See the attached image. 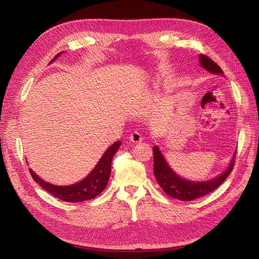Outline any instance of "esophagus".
Here are the masks:
<instances>
[{
    "mask_svg": "<svg viewBox=\"0 0 259 259\" xmlns=\"http://www.w3.org/2000/svg\"><path fill=\"white\" fill-rule=\"evenodd\" d=\"M129 141H130L131 143H133V144H139V143H141V142L143 141V137H142L140 132L134 131V132H132V133L130 134Z\"/></svg>",
    "mask_w": 259,
    "mask_h": 259,
    "instance_id": "esophagus-1",
    "label": "esophagus"
}]
</instances>
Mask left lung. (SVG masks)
<instances>
[{
    "label": "left lung",
    "mask_w": 259,
    "mask_h": 259,
    "mask_svg": "<svg viewBox=\"0 0 259 259\" xmlns=\"http://www.w3.org/2000/svg\"><path fill=\"white\" fill-rule=\"evenodd\" d=\"M200 65L205 68L209 72L216 73V74H224L222 68L217 65L213 60H211L207 56H200L199 57ZM153 157H154V176L158 183V185L162 188L165 193L173 198H178L180 200H194L199 198L203 195H207L211 193L216 188H219L232 172L234 162H235V155L232 158V161L229 166V168L222 174L219 178H216L209 182H199L194 183L181 179L179 175H176L168 166L167 161L165 160L164 156L159 152L158 148L156 146L153 147Z\"/></svg>",
    "instance_id": "8db88e82"
}]
</instances>
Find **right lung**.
<instances>
[{
    "label": "right lung",
    "instance_id": "obj_1",
    "mask_svg": "<svg viewBox=\"0 0 259 259\" xmlns=\"http://www.w3.org/2000/svg\"><path fill=\"white\" fill-rule=\"evenodd\" d=\"M60 54L61 53L56 56L54 59H57V57H59ZM52 62L53 60L50 63ZM120 142L114 143L104 153L103 157L99 161V164L95 166V168L92 170V172L87 176V178L79 183H76L75 185L65 187L54 186L44 182L43 180H40L31 169H29V172L32 176V179L54 197L68 202H80L85 200H90L94 197H97L100 193H102L103 190L106 188L109 178H110L112 158L118 150Z\"/></svg>",
    "mask_w": 259,
    "mask_h": 259
}]
</instances>
